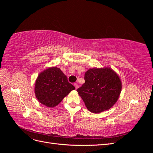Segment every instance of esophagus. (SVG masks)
Segmentation results:
<instances>
[{"label": "esophagus", "instance_id": "34e87169", "mask_svg": "<svg viewBox=\"0 0 153 153\" xmlns=\"http://www.w3.org/2000/svg\"><path fill=\"white\" fill-rule=\"evenodd\" d=\"M74 86L75 87V89H77L78 88V84H76H76H74Z\"/></svg>", "mask_w": 153, "mask_h": 153}]
</instances>
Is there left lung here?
Instances as JSON below:
<instances>
[{
    "label": "left lung",
    "instance_id": "1",
    "mask_svg": "<svg viewBox=\"0 0 153 153\" xmlns=\"http://www.w3.org/2000/svg\"><path fill=\"white\" fill-rule=\"evenodd\" d=\"M84 79V84L76 91L90 112L99 114L117 102L122 82L112 68H91L85 72Z\"/></svg>",
    "mask_w": 153,
    "mask_h": 153
}]
</instances>
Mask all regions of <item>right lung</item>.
I'll return each instance as SVG.
<instances>
[{
    "label": "right lung",
    "mask_w": 153,
    "mask_h": 153,
    "mask_svg": "<svg viewBox=\"0 0 153 153\" xmlns=\"http://www.w3.org/2000/svg\"><path fill=\"white\" fill-rule=\"evenodd\" d=\"M75 89V87L68 82L61 69L49 67L38 75L35 82L34 92L41 104L53 108Z\"/></svg>",
    "instance_id": "1"
}]
</instances>
